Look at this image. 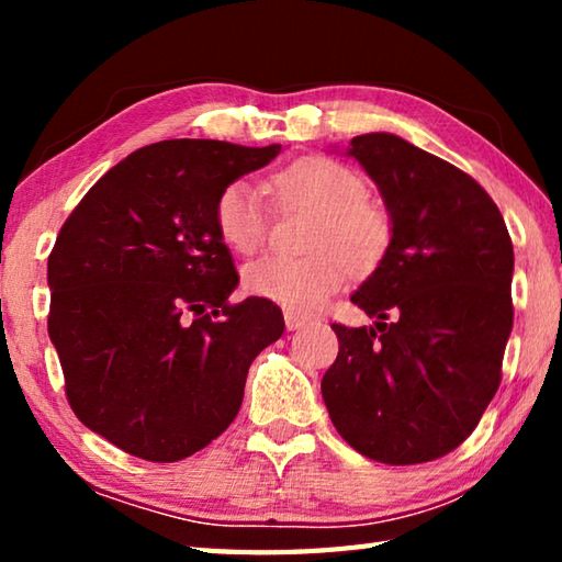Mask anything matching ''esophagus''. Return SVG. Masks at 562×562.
Returning <instances> with one entry per match:
<instances>
[{
    "instance_id": "esophagus-1",
    "label": "esophagus",
    "mask_w": 562,
    "mask_h": 562,
    "mask_svg": "<svg viewBox=\"0 0 562 562\" xmlns=\"http://www.w3.org/2000/svg\"><path fill=\"white\" fill-rule=\"evenodd\" d=\"M304 325H307V317L297 315V312H284V327H288L290 331L302 329Z\"/></svg>"
}]
</instances>
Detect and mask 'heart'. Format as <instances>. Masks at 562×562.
I'll return each instance as SVG.
<instances>
[{
	"label": "heart",
	"instance_id": "heart-1",
	"mask_svg": "<svg viewBox=\"0 0 562 562\" xmlns=\"http://www.w3.org/2000/svg\"><path fill=\"white\" fill-rule=\"evenodd\" d=\"M282 205L317 213L307 258L262 255L245 265L243 284L255 297L290 312H312L345 282L347 265L367 272L384 258L392 223L382 207L367 201V180L335 158L312 156L272 178ZM215 231L237 252H252L268 235V207L250 180H233L215 201Z\"/></svg>",
	"mask_w": 562,
	"mask_h": 562
}]
</instances>
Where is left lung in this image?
Listing matches in <instances>:
<instances>
[{
  "mask_svg": "<svg viewBox=\"0 0 562 562\" xmlns=\"http://www.w3.org/2000/svg\"><path fill=\"white\" fill-rule=\"evenodd\" d=\"M392 240L351 302L374 327L331 325L322 376L335 429L372 461H434L469 439L501 384L513 329V243L475 180L394 133L355 136Z\"/></svg>",
  "mask_w": 562,
  "mask_h": 562,
  "instance_id": "1",
  "label": "left lung"
}]
</instances>
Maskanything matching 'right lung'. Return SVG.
I'll use <instances>...</instances> for the list:
<instances>
[{
  "label": "right lung",
  "instance_id": "obj_1",
  "mask_svg": "<svg viewBox=\"0 0 562 562\" xmlns=\"http://www.w3.org/2000/svg\"><path fill=\"white\" fill-rule=\"evenodd\" d=\"M280 144L173 138L133 150L66 217L49 255V337L83 426L173 463L240 412L252 359L278 341V304L237 288L215 201Z\"/></svg>",
  "mask_w": 562,
  "mask_h": 562
}]
</instances>
